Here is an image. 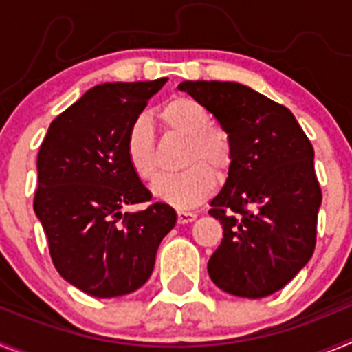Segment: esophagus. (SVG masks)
<instances>
[{
    "mask_svg": "<svg viewBox=\"0 0 352 352\" xmlns=\"http://www.w3.org/2000/svg\"><path fill=\"white\" fill-rule=\"evenodd\" d=\"M197 214L190 213V211H178V223H190L194 222Z\"/></svg>",
    "mask_w": 352,
    "mask_h": 352,
    "instance_id": "1",
    "label": "esophagus"
}]
</instances>
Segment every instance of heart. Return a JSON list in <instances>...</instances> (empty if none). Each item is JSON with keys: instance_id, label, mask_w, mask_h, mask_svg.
<instances>
[{"instance_id": "heart-1", "label": "heart", "mask_w": 352, "mask_h": 352, "mask_svg": "<svg viewBox=\"0 0 352 352\" xmlns=\"http://www.w3.org/2000/svg\"><path fill=\"white\" fill-rule=\"evenodd\" d=\"M160 120L167 130L188 139L182 173L164 174L151 185L158 201L176 208H192L203 203L214 186V174H223L232 162V146L227 133L211 126L213 120L203 104L179 96L162 109ZM125 155L130 169L141 179L157 174V151L151 121L139 116L125 138Z\"/></svg>"}]
</instances>
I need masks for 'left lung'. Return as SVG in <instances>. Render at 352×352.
<instances>
[{
    "instance_id": "obj_1",
    "label": "left lung",
    "mask_w": 352,
    "mask_h": 352,
    "mask_svg": "<svg viewBox=\"0 0 352 352\" xmlns=\"http://www.w3.org/2000/svg\"><path fill=\"white\" fill-rule=\"evenodd\" d=\"M178 88L213 114L232 146L226 185L210 203L223 229L210 278L232 296H270L316 248L322 195L312 144L287 107L245 84L185 80Z\"/></svg>"
}]
</instances>
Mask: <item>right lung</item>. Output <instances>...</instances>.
<instances>
[{
    "instance_id": "obj_1",
    "label": "right lung",
    "mask_w": 352,
    "mask_h": 352,
    "mask_svg": "<svg viewBox=\"0 0 352 352\" xmlns=\"http://www.w3.org/2000/svg\"><path fill=\"white\" fill-rule=\"evenodd\" d=\"M166 82L98 84L52 121L40 146L33 208L58 273L89 296L116 298L144 285L158 245L176 226L166 203L123 213L151 201L126 162L125 138Z\"/></svg>"
}]
</instances>
